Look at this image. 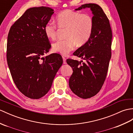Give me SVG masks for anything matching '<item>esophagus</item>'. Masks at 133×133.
<instances>
[{
    "label": "esophagus",
    "instance_id": "1",
    "mask_svg": "<svg viewBox=\"0 0 133 133\" xmlns=\"http://www.w3.org/2000/svg\"><path fill=\"white\" fill-rule=\"evenodd\" d=\"M62 58H63V64H66L67 63H66V58H65V57H62Z\"/></svg>",
    "mask_w": 133,
    "mask_h": 133
}]
</instances>
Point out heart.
I'll use <instances>...</instances> for the list:
<instances>
[{"label": "heart", "instance_id": "heart-1", "mask_svg": "<svg viewBox=\"0 0 133 133\" xmlns=\"http://www.w3.org/2000/svg\"><path fill=\"white\" fill-rule=\"evenodd\" d=\"M55 21L59 28H66L65 38L58 40L52 45V50L63 55H67L73 50L76 44L82 46L91 37L94 28L93 18L88 14H81L71 10L61 11L55 17ZM45 36L48 39L56 38L57 27L51 22L44 28Z\"/></svg>", "mask_w": 133, "mask_h": 133}]
</instances>
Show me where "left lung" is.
<instances>
[{
	"instance_id": "1",
	"label": "left lung",
	"mask_w": 133,
	"mask_h": 133,
	"mask_svg": "<svg viewBox=\"0 0 133 133\" xmlns=\"http://www.w3.org/2000/svg\"><path fill=\"white\" fill-rule=\"evenodd\" d=\"M90 8L93 14L94 28L91 37L74 52L85 61L67 59L72 68L69 87L74 94L82 98L94 96L103 86L111 58L112 33L109 21L100 6L89 3L82 5L76 11Z\"/></svg>"
}]
</instances>
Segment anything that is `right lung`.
I'll list each match as a JSON object with an SVG mask.
<instances>
[{"instance_id":"add662e5","label":"right lung","mask_w":133,"mask_h":133,"mask_svg":"<svg viewBox=\"0 0 133 133\" xmlns=\"http://www.w3.org/2000/svg\"><path fill=\"white\" fill-rule=\"evenodd\" d=\"M53 11L46 7L28 9L8 35L7 60L12 79L18 90L32 99L48 93L63 63L59 54L42 57L51 48L44 28Z\"/></svg>"}]
</instances>
